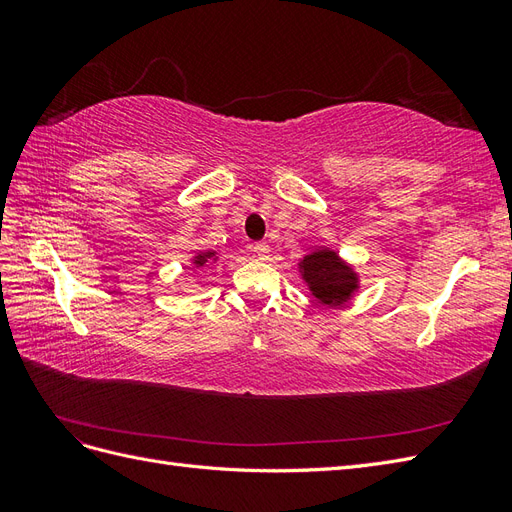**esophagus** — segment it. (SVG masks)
Wrapping results in <instances>:
<instances>
[{
	"label": "esophagus",
	"mask_w": 512,
	"mask_h": 512,
	"mask_svg": "<svg viewBox=\"0 0 512 512\" xmlns=\"http://www.w3.org/2000/svg\"><path fill=\"white\" fill-rule=\"evenodd\" d=\"M250 252H252L256 258L265 260V258L269 256V245H267V243H254V245H250Z\"/></svg>",
	"instance_id": "1"
}]
</instances>
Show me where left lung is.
<instances>
[{
    "label": "left lung",
    "instance_id": "obj_1",
    "mask_svg": "<svg viewBox=\"0 0 512 512\" xmlns=\"http://www.w3.org/2000/svg\"><path fill=\"white\" fill-rule=\"evenodd\" d=\"M297 269L312 297L329 309L344 307L361 290L359 271L327 245L305 254Z\"/></svg>",
    "mask_w": 512,
    "mask_h": 512
}]
</instances>
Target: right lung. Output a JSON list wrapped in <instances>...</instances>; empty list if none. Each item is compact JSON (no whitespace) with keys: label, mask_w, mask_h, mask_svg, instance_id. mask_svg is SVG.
I'll return each instance as SVG.
<instances>
[{"label":"right lung","mask_w":512,"mask_h":512,"mask_svg":"<svg viewBox=\"0 0 512 512\" xmlns=\"http://www.w3.org/2000/svg\"><path fill=\"white\" fill-rule=\"evenodd\" d=\"M218 252L215 250H205V252H198V254H194L192 258H190V269L192 271H198V269H203L205 265H209V262H218Z\"/></svg>","instance_id":"add662e5"}]
</instances>
